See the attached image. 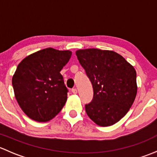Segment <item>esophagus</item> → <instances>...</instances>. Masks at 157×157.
I'll list each match as a JSON object with an SVG mask.
<instances>
[{
    "mask_svg": "<svg viewBox=\"0 0 157 157\" xmlns=\"http://www.w3.org/2000/svg\"><path fill=\"white\" fill-rule=\"evenodd\" d=\"M71 91H72V93H74V94L77 93V90L76 88H73L72 90H71Z\"/></svg>",
    "mask_w": 157,
    "mask_h": 157,
    "instance_id": "1",
    "label": "esophagus"
}]
</instances>
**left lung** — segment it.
Segmentation results:
<instances>
[{"mask_svg":"<svg viewBox=\"0 0 157 157\" xmlns=\"http://www.w3.org/2000/svg\"><path fill=\"white\" fill-rule=\"evenodd\" d=\"M93 89L85 105L87 115L102 127L118 122L127 114L137 95L135 69L113 51L88 48L76 52Z\"/></svg>","mask_w":157,"mask_h":157,"instance_id":"8db88e82","label":"left lung"}]
</instances>
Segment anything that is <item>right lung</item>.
Segmentation results:
<instances>
[{"label":"right lung","instance_id":"right-lung-1","mask_svg":"<svg viewBox=\"0 0 157 157\" xmlns=\"http://www.w3.org/2000/svg\"><path fill=\"white\" fill-rule=\"evenodd\" d=\"M71 52L47 48L25 58L12 78L14 94L20 108L31 119H52L67 101L68 89L60 71Z\"/></svg>","mask_w":157,"mask_h":157}]
</instances>
